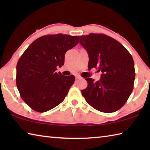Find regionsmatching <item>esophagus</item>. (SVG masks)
<instances>
[{"mask_svg":"<svg viewBox=\"0 0 150 150\" xmlns=\"http://www.w3.org/2000/svg\"><path fill=\"white\" fill-rule=\"evenodd\" d=\"M81 76H79V75H76L75 76V79H81Z\"/></svg>","mask_w":150,"mask_h":150,"instance_id":"1","label":"esophagus"}]
</instances>
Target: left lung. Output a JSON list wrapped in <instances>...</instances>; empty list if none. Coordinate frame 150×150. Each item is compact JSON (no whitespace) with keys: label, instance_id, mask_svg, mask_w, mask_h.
<instances>
[{"label":"left lung","instance_id":"left-lung-1","mask_svg":"<svg viewBox=\"0 0 150 150\" xmlns=\"http://www.w3.org/2000/svg\"><path fill=\"white\" fill-rule=\"evenodd\" d=\"M80 44L89 57L88 69L102 72L99 81L85 79L87 87L81 91L89 105L103 112H114L122 107L134 88V62L117 40L103 34L79 36Z\"/></svg>","mask_w":150,"mask_h":150}]
</instances>
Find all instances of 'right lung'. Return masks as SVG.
I'll use <instances>...</instances> for the list:
<instances>
[{
	"mask_svg": "<svg viewBox=\"0 0 150 150\" xmlns=\"http://www.w3.org/2000/svg\"><path fill=\"white\" fill-rule=\"evenodd\" d=\"M79 36L46 35L33 42L16 65V86L20 96L33 110L44 112L65 99L75 76L56 72L64 65L65 53L77 45Z\"/></svg>",
	"mask_w": 150,
	"mask_h": 150,
	"instance_id": "right-lung-1",
	"label": "right lung"
}]
</instances>
